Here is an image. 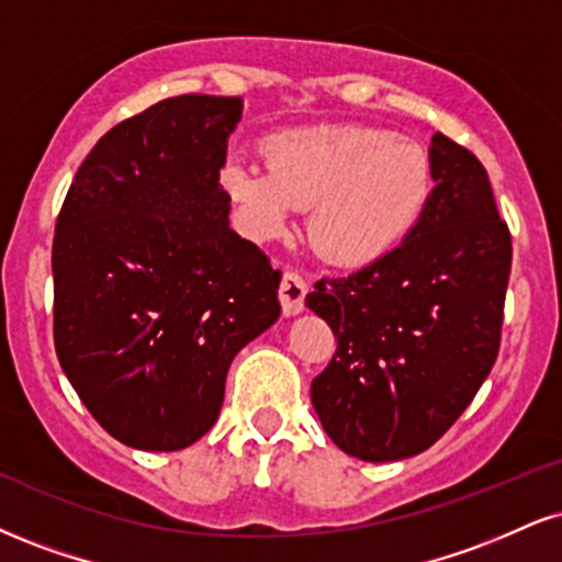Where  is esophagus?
<instances>
[{
  "label": "esophagus",
  "mask_w": 562,
  "mask_h": 562,
  "mask_svg": "<svg viewBox=\"0 0 562 562\" xmlns=\"http://www.w3.org/2000/svg\"><path fill=\"white\" fill-rule=\"evenodd\" d=\"M308 285L306 280L299 272H285L280 282V303H282V314L285 316H295L303 311V301H306Z\"/></svg>",
  "instance_id": "1"
}]
</instances>
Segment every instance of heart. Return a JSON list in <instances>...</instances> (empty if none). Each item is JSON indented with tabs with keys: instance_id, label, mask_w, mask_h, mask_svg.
<instances>
[{
	"instance_id": "heart-1",
	"label": "heart",
	"mask_w": 562,
	"mask_h": 562,
	"mask_svg": "<svg viewBox=\"0 0 562 562\" xmlns=\"http://www.w3.org/2000/svg\"><path fill=\"white\" fill-rule=\"evenodd\" d=\"M263 165L229 159L220 186L251 238H274L306 209L314 251L335 267H369L427 214L435 170L427 148L382 127L306 125L269 133Z\"/></svg>"
}]
</instances>
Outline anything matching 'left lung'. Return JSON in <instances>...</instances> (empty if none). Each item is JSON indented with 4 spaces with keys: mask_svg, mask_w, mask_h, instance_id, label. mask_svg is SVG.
Wrapping results in <instances>:
<instances>
[{
    "mask_svg": "<svg viewBox=\"0 0 562 562\" xmlns=\"http://www.w3.org/2000/svg\"><path fill=\"white\" fill-rule=\"evenodd\" d=\"M429 159L435 193L414 233L306 295L337 340L311 403L337 448L371 463L431 448L474 401L499 350L508 225L469 148L435 133Z\"/></svg>",
    "mask_w": 562,
    "mask_h": 562,
    "instance_id": "left-lung-1",
    "label": "left lung"
}]
</instances>
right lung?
Listing matches in <instances>:
<instances>
[{
    "mask_svg": "<svg viewBox=\"0 0 562 562\" xmlns=\"http://www.w3.org/2000/svg\"><path fill=\"white\" fill-rule=\"evenodd\" d=\"M240 97L186 93L101 135L57 216L54 348L91 416L135 450L214 427L233 358L280 316L282 274L229 227L220 186Z\"/></svg>",
    "mask_w": 562,
    "mask_h": 562,
    "instance_id": "obj_1",
    "label": "right lung"
}]
</instances>
